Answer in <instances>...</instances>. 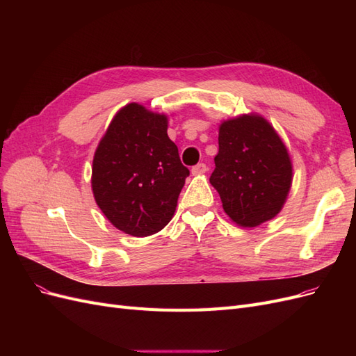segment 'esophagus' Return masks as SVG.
Returning <instances> with one entry per match:
<instances>
[{
    "label": "esophagus",
    "mask_w": 356,
    "mask_h": 356,
    "mask_svg": "<svg viewBox=\"0 0 356 356\" xmlns=\"http://www.w3.org/2000/svg\"><path fill=\"white\" fill-rule=\"evenodd\" d=\"M208 170V166L204 165V163H197L196 166H193L191 168V174L193 175H202V174H204V172Z\"/></svg>",
    "instance_id": "34e87169"
}]
</instances>
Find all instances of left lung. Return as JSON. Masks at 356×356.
<instances>
[{
  "mask_svg": "<svg viewBox=\"0 0 356 356\" xmlns=\"http://www.w3.org/2000/svg\"><path fill=\"white\" fill-rule=\"evenodd\" d=\"M218 154L209 178L225 213L242 227H257L282 209L293 181L286 148L260 115H241L220 126Z\"/></svg>",
  "mask_w": 356,
  "mask_h": 356,
  "instance_id": "obj_1",
  "label": "left lung"
}]
</instances>
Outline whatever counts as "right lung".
<instances>
[{"label":"right lung","instance_id":"add662e5","mask_svg":"<svg viewBox=\"0 0 356 356\" xmlns=\"http://www.w3.org/2000/svg\"><path fill=\"white\" fill-rule=\"evenodd\" d=\"M190 170L168 136V118L129 104L96 148L92 190L114 227L144 238L172 220Z\"/></svg>","mask_w":356,"mask_h":356}]
</instances>
